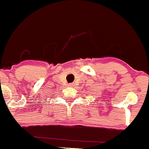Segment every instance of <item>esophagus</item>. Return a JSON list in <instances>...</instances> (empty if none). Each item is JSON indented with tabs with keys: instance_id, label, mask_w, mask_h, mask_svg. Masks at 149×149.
Instances as JSON below:
<instances>
[{
	"instance_id": "34e87169",
	"label": "esophagus",
	"mask_w": 149,
	"mask_h": 149,
	"mask_svg": "<svg viewBox=\"0 0 149 149\" xmlns=\"http://www.w3.org/2000/svg\"><path fill=\"white\" fill-rule=\"evenodd\" d=\"M73 85H74L73 84H68V86H69V87H73Z\"/></svg>"
}]
</instances>
